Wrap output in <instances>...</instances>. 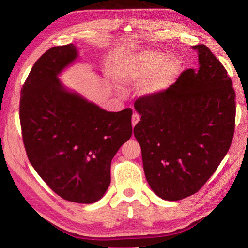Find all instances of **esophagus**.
I'll list each match as a JSON object with an SVG mask.
<instances>
[{
  "label": "esophagus",
  "mask_w": 248,
  "mask_h": 248,
  "mask_svg": "<svg viewBox=\"0 0 248 248\" xmlns=\"http://www.w3.org/2000/svg\"><path fill=\"white\" fill-rule=\"evenodd\" d=\"M140 119V116L139 114H137V112H134V114L132 115V126L134 127L136 126Z\"/></svg>",
  "instance_id": "34e87169"
}]
</instances>
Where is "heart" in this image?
<instances>
[{
	"label": "heart",
	"instance_id": "heart-1",
	"mask_svg": "<svg viewBox=\"0 0 248 248\" xmlns=\"http://www.w3.org/2000/svg\"><path fill=\"white\" fill-rule=\"evenodd\" d=\"M180 70L177 59H168L157 51H142L134 55L122 67L120 82L127 86L142 85V92L155 95L167 89Z\"/></svg>",
	"mask_w": 248,
	"mask_h": 248
}]
</instances>
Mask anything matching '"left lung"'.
I'll list each match as a JSON object with an SVG mask.
<instances>
[{
    "label": "left lung",
    "instance_id": "1",
    "mask_svg": "<svg viewBox=\"0 0 248 248\" xmlns=\"http://www.w3.org/2000/svg\"><path fill=\"white\" fill-rule=\"evenodd\" d=\"M199 69H186L168 89L134 102L140 121L133 128L151 189L178 201L198 192L231 147L236 93L228 71L205 44Z\"/></svg>",
    "mask_w": 248,
    "mask_h": 248
}]
</instances>
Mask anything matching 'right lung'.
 <instances>
[{
  "label": "right lung",
  "instance_id": "1",
  "mask_svg": "<svg viewBox=\"0 0 248 248\" xmlns=\"http://www.w3.org/2000/svg\"><path fill=\"white\" fill-rule=\"evenodd\" d=\"M77 58L70 43L37 60L21 88L19 119L37 174L64 200L92 204L107 191L111 159L131 137L132 109L107 111L67 91L58 74Z\"/></svg>",
  "mask_w": 248,
  "mask_h": 248
}]
</instances>
